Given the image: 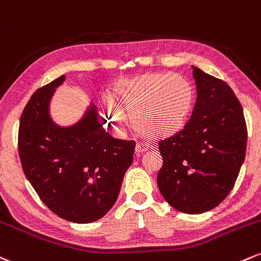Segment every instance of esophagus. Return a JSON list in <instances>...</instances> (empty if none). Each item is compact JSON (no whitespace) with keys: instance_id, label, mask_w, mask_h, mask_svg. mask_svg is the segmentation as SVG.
<instances>
[{"instance_id":"obj_1","label":"esophagus","mask_w":261,"mask_h":261,"mask_svg":"<svg viewBox=\"0 0 261 261\" xmlns=\"http://www.w3.org/2000/svg\"><path fill=\"white\" fill-rule=\"evenodd\" d=\"M149 149V145L148 144H144V143H137L136 145V154L137 155H140L143 154V152H145L146 150Z\"/></svg>"}]
</instances>
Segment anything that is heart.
Here are the masks:
<instances>
[{
    "mask_svg": "<svg viewBox=\"0 0 261 261\" xmlns=\"http://www.w3.org/2000/svg\"><path fill=\"white\" fill-rule=\"evenodd\" d=\"M107 111L111 123L122 127L129 115L134 128L150 138H167L185 127L194 103V93L178 74L145 73L119 82Z\"/></svg>",
    "mask_w": 261,
    "mask_h": 261,
    "instance_id": "1",
    "label": "heart"
}]
</instances>
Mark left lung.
Masks as SVG:
<instances>
[{"mask_svg":"<svg viewBox=\"0 0 261 261\" xmlns=\"http://www.w3.org/2000/svg\"><path fill=\"white\" fill-rule=\"evenodd\" d=\"M192 68L197 102L185 128L159 143L164 165L158 186L176 210L203 214L233 188L246 158L247 124L227 83Z\"/></svg>","mask_w":261,"mask_h":261,"instance_id":"left-lung-1","label":"left lung"}]
</instances>
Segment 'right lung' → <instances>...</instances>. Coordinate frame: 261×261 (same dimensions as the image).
<instances>
[{
	"label": "right lung",
	"instance_id": "right-lung-1",
	"mask_svg": "<svg viewBox=\"0 0 261 261\" xmlns=\"http://www.w3.org/2000/svg\"><path fill=\"white\" fill-rule=\"evenodd\" d=\"M61 75L32 95L20 116L18 151L24 174L40 199L61 219L89 223L105 216L133 162L134 140L115 139L91 105L78 123L51 121L52 94Z\"/></svg>",
	"mask_w": 261,
	"mask_h": 261
}]
</instances>
